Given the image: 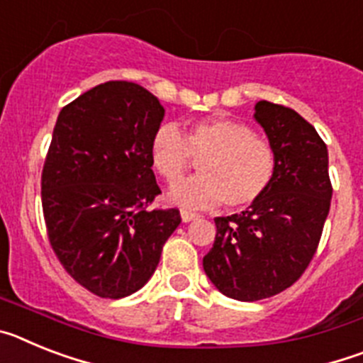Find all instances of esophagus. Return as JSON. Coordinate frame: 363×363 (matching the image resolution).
<instances>
[{
    "label": "esophagus",
    "instance_id": "34e87169",
    "mask_svg": "<svg viewBox=\"0 0 363 363\" xmlns=\"http://www.w3.org/2000/svg\"><path fill=\"white\" fill-rule=\"evenodd\" d=\"M179 216H182V221H184V223H189V221H192V220H198V214H194V213H189V211H182V213H179Z\"/></svg>",
    "mask_w": 363,
    "mask_h": 363
}]
</instances>
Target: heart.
Returning a JSON list of instances; mask_svg holds the SVG:
<instances>
[{
  "mask_svg": "<svg viewBox=\"0 0 363 363\" xmlns=\"http://www.w3.org/2000/svg\"><path fill=\"white\" fill-rule=\"evenodd\" d=\"M200 160L201 174L179 179L169 189V201L205 209L218 201L245 207L258 200L274 174V152L245 123L229 118H203L189 125L187 136L174 123H162L150 138V162L163 179L174 182Z\"/></svg>",
  "mask_w": 363,
  "mask_h": 363,
  "instance_id": "heart-1",
  "label": "heart"
}]
</instances>
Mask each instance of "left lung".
I'll return each instance as SVG.
<instances>
[{
	"mask_svg": "<svg viewBox=\"0 0 363 363\" xmlns=\"http://www.w3.org/2000/svg\"><path fill=\"white\" fill-rule=\"evenodd\" d=\"M256 123L274 152V174L245 211L214 218L216 238L203 256L214 287L240 301L274 296L313 259L331 207L327 145L293 108L256 101Z\"/></svg>",
	"mask_w": 363,
	"mask_h": 363,
	"instance_id": "obj_1",
	"label": "left lung"
}]
</instances>
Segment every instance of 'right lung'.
Instances as JSON below:
<instances>
[{"label": "right lung", "mask_w": 363, "mask_h": 363, "mask_svg": "<svg viewBox=\"0 0 363 363\" xmlns=\"http://www.w3.org/2000/svg\"><path fill=\"white\" fill-rule=\"evenodd\" d=\"M165 108L133 82H107L62 108L41 174L50 245L65 271L101 298L149 281L179 211H147L160 194L150 138Z\"/></svg>", "instance_id": "right-lung-1"}]
</instances>
